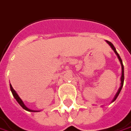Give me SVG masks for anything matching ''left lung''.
<instances>
[{
	"instance_id": "1",
	"label": "left lung",
	"mask_w": 131,
	"mask_h": 131,
	"mask_svg": "<svg viewBox=\"0 0 131 131\" xmlns=\"http://www.w3.org/2000/svg\"><path fill=\"white\" fill-rule=\"evenodd\" d=\"M106 42L108 43V45H109V46H111V48H112V50H114V52L115 53V54L117 56V58H118V59L119 61H120V64H121V67H122V75H121V83H120V86H119V88L118 89V91H117V94H115V96H114V99L112 100V101H111V103H113V102H114L116 99L117 98V97H118V95L120 93V92H121V90H122V86H123V83H124V66H123V64H122V61L121 59V58H120V56H119V55L118 54V53L117 52V50H116V48H114V45L111 42H108V41H107L106 40Z\"/></svg>"
}]
</instances>
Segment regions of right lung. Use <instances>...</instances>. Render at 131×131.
<instances>
[{
    "instance_id": "right-lung-1",
    "label": "right lung",
    "mask_w": 131,
    "mask_h": 131,
    "mask_svg": "<svg viewBox=\"0 0 131 131\" xmlns=\"http://www.w3.org/2000/svg\"><path fill=\"white\" fill-rule=\"evenodd\" d=\"M10 89H11L12 93V94H13L14 97L16 99V100L17 101V103L20 104V106H21L23 109H25V110H26V111H31V112H38V111H34V110H31V109H29L28 107H26V105L24 104V103L23 102V100H21V98L19 97V95H18L17 93L16 92V91H15L14 89H13L12 86L11 84H10Z\"/></svg>"
}]
</instances>
